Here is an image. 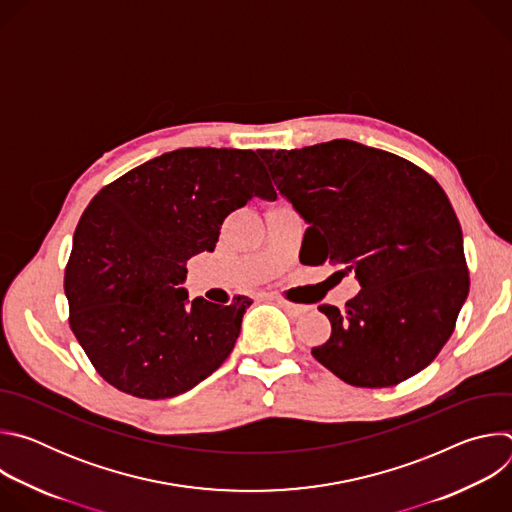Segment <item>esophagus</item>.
Returning <instances> with one entry per match:
<instances>
[{"mask_svg": "<svg viewBox=\"0 0 512 512\" xmlns=\"http://www.w3.org/2000/svg\"><path fill=\"white\" fill-rule=\"evenodd\" d=\"M277 304L287 312V314H291V316H300V314H304V312H308V306H302V304H294V302H289V300H277Z\"/></svg>", "mask_w": 512, "mask_h": 512, "instance_id": "esophagus-1", "label": "esophagus"}]
</instances>
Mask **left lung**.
<instances>
[{"instance_id":"8db88e82","label":"left lung","mask_w":512,"mask_h":512,"mask_svg":"<svg viewBox=\"0 0 512 512\" xmlns=\"http://www.w3.org/2000/svg\"><path fill=\"white\" fill-rule=\"evenodd\" d=\"M277 190L310 225L306 261L352 269L360 291L344 310L322 304L330 338L312 354L354 387H393L440 354L468 298L462 227L425 170L334 139L259 150Z\"/></svg>"}]
</instances>
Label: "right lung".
Instances as JSON below:
<instances>
[{
	"instance_id": "1",
	"label": "right lung",
	"mask_w": 512,
	"mask_h": 512,
	"mask_svg": "<svg viewBox=\"0 0 512 512\" xmlns=\"http://www.w3.org/2000/svg\"><path fill=\"white\" fill-rule=\"evenodd\" d=\"M277 192L253 150L184 148L95 194L64 269L68 324L95 371L141 399L180 395L227 360L247 296L188 306L186 261L214 251L225 218Z\"/></svg>"
}]
</instances>
